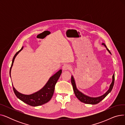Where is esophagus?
<instances>
[{
    "label": "esophagus",
    "instance_id": "obj_1",
    "mask_svg": "<svg viewBox=\"0 0 125 125\" xmlns=\"http://www.w3.org/2000/svg\"><path fill=\"white\" fill-rule=\"evenodd\" d=\"M71 68L70 66H69L68 64H65L64 65L63 67H62V69L63 70H69Z\"/></svg>",
    "mask_w": 125,
    "mask_h": 125
}]
</instances>
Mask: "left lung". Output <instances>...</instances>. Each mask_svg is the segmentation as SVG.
Wrapping results in <instances>:
<instances>
[{"label": "left lung", "instance_id": "1", "mask_svg": "<svg viewBox=\"0 0 125 125\" xmlns=\"http://www.w3.org/2000/svg\"><path fill=\"white\" fill-rule=\"evenodd\" d=\"M102 44L105 46V47L106 48L107 50L109 52V53L111 54V52L109 51V50L107 48L105 44L104 43H102ZM114 82H115V73L113 75V81H112V82H111V83L110 85L109 88L105 93L100 97H91L88 96L86 95L83 94V93H82L81 92H80L77 89L76 86V83L75 82V80L74 79V77H73V75L71 76V83H72V85H73L74 93L76 97L77 98V99L79 100H80L81 102L86 103V104H96L98 103H99L101 101H102L104 99V98H105V97L110 92L111 90H112L113 87H114Z\"/></svg>", "mask_w": 125, "mask_h": 125}]
</instances>
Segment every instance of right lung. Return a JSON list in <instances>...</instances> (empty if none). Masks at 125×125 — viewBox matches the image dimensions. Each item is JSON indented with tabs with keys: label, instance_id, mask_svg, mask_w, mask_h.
I'll return each instance as SVG.
<instances>
[{
	"label": "right lung",
	"instance_id": "1",
	"mask_svg": "<svg viewBox=\"0 0 125 125\" xmlns=\"http://www.w3.org/2000/svg\"><path fill=\"white\" fill-rule=\"evenodd\" d=\"M23 48V47L15 55L14 58L12 59V63L10 70V72L12 66L14 63L15 59L17 55L19 54V52L21 51ZM62 73V70L60 69L59 70L57 73H56L54 75L51 76L48 82L45 84V86L39 91H37L33 94L31 95H24L21 94L18 92L12 85L13 90L16 96L24 103L27 104L32 106H37L39 105H42L46 103L49 102L52 98V95H53L55 86L60 76V75Z\"/></svg>",
	"mask_w": 125,
	"mask_h": 125
}]
</instances>
